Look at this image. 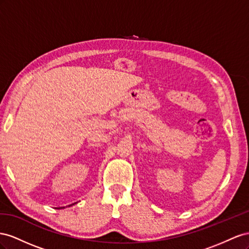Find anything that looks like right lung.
Masks as SVG:
<instances>
[{"instance_id":"obj_1","label":"right lung","mask_w":249,"mask_h":249,"mask_svg":"<svg viewBox=\"0 0 249 249\" xmlns=\"http://www.w3.org/2000/svg\"><path fill=\"white\" fill-rule=\"evenodd\" d=\"M69 207H70V205H69ZM59 209H60V208H59Z\"/></svg>"}]
</instances>
